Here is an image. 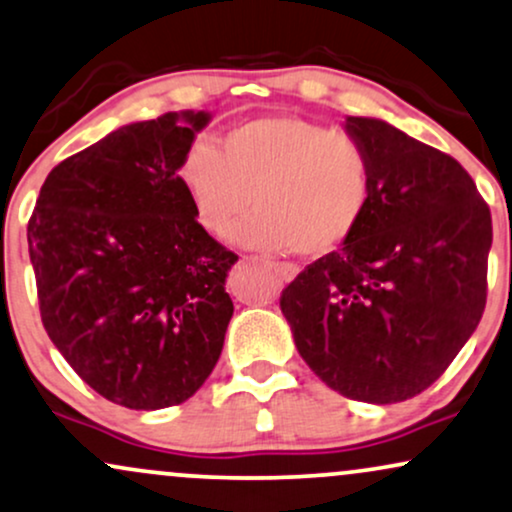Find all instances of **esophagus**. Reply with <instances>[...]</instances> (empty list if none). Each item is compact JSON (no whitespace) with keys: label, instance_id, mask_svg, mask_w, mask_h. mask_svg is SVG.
I'll list each match as a JSON object with an SVG mask.
<instances>
[{"label":"esophagus","instance_id":"1","mask_svg":"<svg viewBox=\"0 0 512 512\" xmlns=\"http://www.w3.org/2000/svg\"><path fill=\"white\" fill-rule=\"evenodd\" d=\"M270 266H273V270L278 273V278L282 282H292L299 273V268L294 266V263H270Z\"/></svg>","mask_w":512,"mask_h":512}]
</instances>
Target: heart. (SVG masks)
I'll return each mask as SVG.
<instances>
[{
	"label": "heart",
	"instance_id": "b5f03b06",
	"mask_svg": "<svg viewBox=\"0 0 512 512\" xmlns=\"http://www.w3.org/2000/svg\"><path fill=\"white\" fill-rule=\"evenodd\" d=\"M177 182L196 225L222 237L234 230L251 249L326 256L362 225L374 189L369 150L357 136L321 122L268 114L220 138V150L196 138L179 158Z\"/></svg>",
	"mask_w": 512,
	"mask_h": 512
}]
</instances>
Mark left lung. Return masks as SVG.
Listing matches in <instances>:
<instances>
[{"label": "left lung", "instance_id": "obj_1", "mask_svg": "<svg viewBox=\"0 0 512 512\" xmlns=\"http://www.w3.org/2000/svg\"><path fill=\"white\" fill-rule=\"evenodd\" d=\"M374 189L357 232L282 290L309 369L350 400H410L482 321L491 210L465 167L393 124L347 117Z\"/></svg>", "mask_w": 512, "mask_h": 512}]
</instances>
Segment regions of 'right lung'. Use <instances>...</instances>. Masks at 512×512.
I'll use <instances>...</instances> for the list:
<instances>
[{
	"instance_id": "add662e5",
	"label": "right lung",
	"mask_w": 512,
	"mask_h": 512,
	"mask_svg": "<svg viewBox=\"0 0 512 512\" xmlns=\"http://www.w3.org/2000/svg\"><path fill=\"white\" fill-rule=\"evenodd\" d=\"M208 112L126 124L59 162L28 220L42 326L95 393L182 405L218 364L232 251L196 225L177 165Z\"/></svg>"
}]
</instances>
